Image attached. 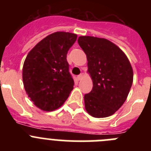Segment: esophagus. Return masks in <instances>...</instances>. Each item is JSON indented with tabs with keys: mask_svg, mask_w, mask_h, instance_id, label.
I'll list each match as a JSON object with an SVG mask.
<instances>
[{
	"mask_svg": "<svg viewBox=\"0 0 151 151\" xmlns=\"http://www.w3.org/2000/svg\"><path fill=\"white\" fill-rule=\"evenodd\" d=\"M82 78V74H80V75H78V76H77V79L78 80V81H79V80H81Z\"/></svg>",
	"mask_w": 151,
	"mask_h": 151,
	"instance_id": "1",
	"label": "esophagus"
}]
</instances>
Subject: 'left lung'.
<instances>
[{
	"label": "left lung",
	"instance_id": "8db88e82",
	"mask_svg": "<svg viewBox=\"0 0 151 151\" xmlns=\"http://www.w3.org/2000/svg\"><path fill=\"white\" fill-rule=\"evenodd\" d=\"M78 43L88 60L93 88L85 94V110L92 116L113 115L122 106L133 82V70L122 50L105 38L80 36Z\"/></svg>",
	"mask_w": 151,
	"mask_h": 151
}]
</instances>
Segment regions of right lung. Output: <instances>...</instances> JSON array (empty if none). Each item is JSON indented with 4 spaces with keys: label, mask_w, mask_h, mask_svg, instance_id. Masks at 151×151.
Returning <instances> with one entry per match:
<instances>
[{
    "label": "right lung",
    "mask_w": 151,
    "mask_h": 151,
    "mask_svg": "<svg viewBox=\"0 0 151 151\" xmlns=\"http://www.w3.org/2000/svg\"><path fill=\"white\" fill-rule=\"evenodd\" d=\"M76 38L73 33H52L28 54L22 69L24 88L41 110L53 111L59 108L73 89L66 54Z\"/></svg>",
    "instance_id": "right-lung-1"
}]
</instances>
